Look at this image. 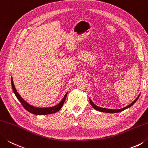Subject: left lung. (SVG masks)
Listing matches in <instances>:
<instances>
[{"mask_svg":"<svg viewBox=\"0 0 148 148\" xmlns=\"http://www.w3.org/2000/svg\"><path fill=\"white\" fill-rule=\"evenodd\" d=\"M138 97H139V96L134 100V101H133V102L132 103V104H130V105H128L127 106L125 107V108H124L120 109V110H110V109H106V108H102L98 107V106H96L95 104H93V102L91 101V100L90 99V103H91V104L92 106L93 107V108L95 109V110H97V111H102V112H106V113H119V112H121V111H124V110H126V109H127V108H130V107L132 106H133V105L136 102V100H137V99H138Z\"/></svg>","mask_w":148,"mask_h":148,"instance_id":"8db88e82","label":"left lung"}]
</instances>
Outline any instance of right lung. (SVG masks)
Listing matches in <instances>:
<instances>
[{
    "mask_svg": "<svg viewBox=\"0 0 148 148\" xmlns=\"http://www.w3.org/2000/svg\"><path fill=\"white\" fill-rule=\"evenodd\" d=\"M11 81H12V86L14 93L15 94V96L16 97V98L18 99V100L21 103L22 106L26 109L27 111H29V112L32 113L33 114H35V115H47V114L56 113L57 111H59L61 109V108L62 107V106L66 100L67 95H68V93H67L64 95V97L62 101H61L58 104L55 106L51 107V108H36L34 106H32L29 105V104H27V103L25 101V100H24V99H22L20 95H19V94L18 93V92L16 91V89L15 88V86L13 84L12 77V79H11Z\"/></svg>",
    "mask_w": 148,
    "mask_h": 148,
    "instance_id": "add662e5",
    "label": "right lung"
}]
</instances>
